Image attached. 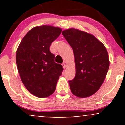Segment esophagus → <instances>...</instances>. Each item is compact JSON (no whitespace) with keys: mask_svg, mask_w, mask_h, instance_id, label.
<instances>
[{"mask_svg":"<svg viewBox=\"0 0 125 125\" xmlns=\"http://www.w3.org/2000/svg\"><path fill=\"white\" fill-rule=\"evenodd\" d=\"M62 65L63 68H66L68 66V63L66 62H65V61L63 62Z\"/></svg>","mask_w":125,"mask_h":125,"instance_id":"obj_1","label":"esophagus"}]
</instances>
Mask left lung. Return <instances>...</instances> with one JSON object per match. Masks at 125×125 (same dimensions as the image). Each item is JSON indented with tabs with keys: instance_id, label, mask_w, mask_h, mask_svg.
Instances as JSON below:
<instances>
[{
	"instance_id": "left-lung-1",
	"label": "left lung",
	"mask_w": 125,
	"mask_h": 125,
	"mask_svg": "<svg viewBox=\"0 0 125 125\" xmlns=\"http://www.w3.org/2000/svg\"><path fill=\"white\" fill-rule=\"evenodd\" d=\"M62 34L75 58L76 76L69 81L72 93L81 98L89 97L100 89L106 76L110 64L106 49L86 32L71 28Z\"/></svg>"
}]
</instances>
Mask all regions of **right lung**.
Returning <instances> with one entry per match:
<instances>
[{"instance_id": "obj_1", "label": "right lung", "mask_w": 125, "mask_h": 125, "mask_svg": "<svg viewBox=\"0 0 125 125\" xmlns=\"http://www.w3.org/2000/svg\"><path fill=\"white\" fill-rule=\"evenodd\" d=\"M61 32L58 27H34L23 37L17 49L16 65L21 81L31 93L39 98L54 93L64 70L61 65L54 62V54L49 51Z\"/></svg>"}]
</instances>
